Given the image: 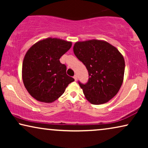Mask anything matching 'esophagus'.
<instances>
[{
  "mask_svg": "<svg viewBox=\"0 0 148 148\" xmlns=\"http://www.w3.org/2000/svg\"><path fill=\"white\" fill-rule=\"evenodd\" d=\"M73 78H74L75 81H77V76L76 75H75L73 76Z\"/></svg>",
  "mask_w": 148,
  "mask_h": 148,
  "instance_id": "obj_1",
  "label": "esophagus"
}]
</instances>
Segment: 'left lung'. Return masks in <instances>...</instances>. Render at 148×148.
I'll return each instance as SVG.
<instances>
[{"label":"left lung","mask_w":148,"mask_h":148,"mask_svg":"<svg viewBox=\"0 0 148 148\" xmlns=\"http://www.w3.org/2000/svg\"><path fill=\"white\" fill-rule=\"evenodd\" d=\"M73 52L88 71V82H78L87 100L96 105L108 102L123 84L125 64L122 54L108 42L97 40L76 42Z\"/></svg>","instance_id":"left-lung-1"}]
</instances>
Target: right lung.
Wrapping results in <instances>:
<instances>
[{"label": "right lung", "mask_w": 148, "mask_h": 148, "mask_svg": "<svg viewBox=\"0 0 148 148\" xmlns=\"http://www.w3.org/2000/svg\"><path fill=\"white\" fill-rule=\"evenodd\" d=\"M71 42L47 38L28 50L22 66V77L29 94L38 101L52 102L75 80L66 75V66L60 58L71 47Z\"/></svg>", "instance_id": "right-lung-1"}]
</instances>
